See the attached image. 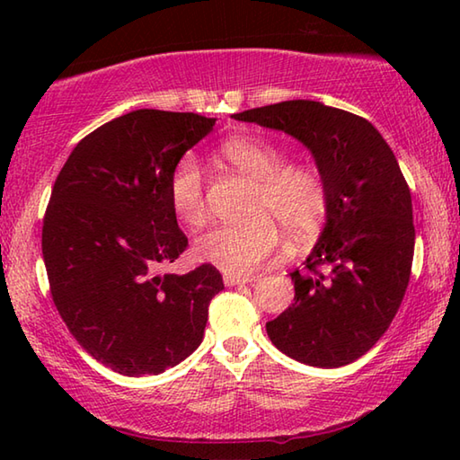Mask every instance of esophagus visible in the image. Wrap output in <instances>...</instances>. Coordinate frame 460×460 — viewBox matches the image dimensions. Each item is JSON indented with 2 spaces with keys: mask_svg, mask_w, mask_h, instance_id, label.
Returning a JSON list of instances; mask_svg holds the SVG:
<instances>
[{
  "mask_svg": "<svg viewBox=\"0 0 460 460\" xmlns=\"http://www.w3.org/2000/svg\"><path fill=\"white\" fill-rule=\"evenodd\" d=\"M255 276H235V274H225L223 276V282H225V286H229V288H233V286H239V284H252V282H255Z\"/></svg>",
  "mask_w": 460,
  "mask_h": 460,
  "instance_id": "obj_1",
  "label": "esophagus"
}]
</instances>
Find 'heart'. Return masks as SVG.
<instances>
[{"mask_svg":"<svg viewBox=\"0 0 460 460\" xmlns=\"http://www.w3.org/2000/svg\"><path fill=\"white\" fill-rule=\"evenodd\" d=\"M221 154L239 172L258 181L252 200L253 219L217 225L200 233L194 241V255L225 274L247 276L278 252L282 243L278 222L296 239L313 235L324 219L329 194L316 170L282 166L279 152L260 139L233 137L223 144ZM168 197L186 225L197 227L205 221V174L194 154H184L174 164Z\"/></svg>","mask_w":460,"mask_h":460,"instance_id":"b5f03b06","label":"heart"}]
</instances>
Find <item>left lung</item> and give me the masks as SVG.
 Here are the masks:
<instances>
[{
	"label": "left lung",
	"instance_id": "obj_1",
	"mask_svg": "<svg viewBox=\"0 0 460 460\" xmlns=\"http://www.w3.org/2000/svg\"><path fill=\"white\" fill-rule=\"evenodd\" d=\"M231 118L298 139L329 194L308 274H290L294 305L266 324L268 337L310 367L357 361L392 324L414 258L411 197L392 147L367 119L321 101H282Z\"/></svg>",
	"mask_w": 460,
	"mask_h": 460
}]
</instances>
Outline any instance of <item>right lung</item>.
Masks as SVG:
<instances>
[{
  "instance_id": "right-lung-1",
  "label": "right lung",
  "mask_w": 460,
  "mask_h": 460,
  "mask_svg": "<svg viewBox=\"0 0 460 460\" xmlns=\"http://www.w3.org/2000/svg\"><path fill=\"white\" fill-rule=\"evenodd\" d=\"M213 126L137 109L81 139L54 182L42 227L52 300L84 351L121 376H158L197 351L225 288L211 263L158 274L189 245L170 172Z\"/></svg>"
}]
</instances>
